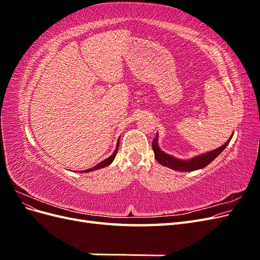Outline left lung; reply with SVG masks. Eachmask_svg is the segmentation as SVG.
I'll return each instance as SVG.
<instances>
[{"mask_svg": "<svg viewBox=\"0 0 260 260\" xmlns=\"http://www.w3.org/2000/svg\"><path fill=\"white\" fill-rule=\"evenodd\" d=\"M157 138L158 137H157V135H156L155 139L153 140V143H152L156 160L158 161L160 165H162V166H166V167H169L171 169H175L178 171H193V170H198V169L206 167L208 164H210L220 153L223 151L225 146L229 144V142L232 139V137H231L222 146H220L209 153L203 154L198 157H194V158H192L191 160H181V159L175 158V157H172L166 153H164L158 147V144H157Z\"/></svg>", "mask_w": 260, "mask_h": 260, "instance_id": "8db88e82", "label": "left lung"}]
</instances>
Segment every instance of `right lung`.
<instances>
[{
    "label": "right lung",
    "mask_w": 260,
    "mask_h": 260,
    "mask_svg": "<svg viewBox=\"0 0 260 260\" xmlns=\"http://www.w3.org/2000/svg\"><path fill=\"white\" fill-rule=\"evenodd\" d=\"M118 147H119V140H118V143H117V147H116V149H115V152L108 157L107 159H105V160H103V161H101L100 164H98L95 167H92L91 169H88V170H83L82 172H90V171H93V170H96V169H101V168H104V167H106V166H108L109 164H112V161L114 160V158H115V156H116V154H117V151H118Z\"/></svg>",
    "instance_id": "right-lung-1"
}]
</instances>
